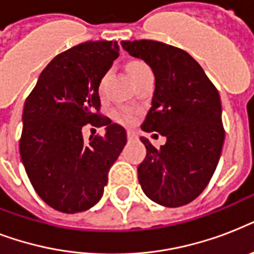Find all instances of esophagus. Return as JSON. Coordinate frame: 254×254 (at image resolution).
I'll return each mask as SVG.
<instances>
[{
  "instance_id": "34e87169",
  "label": "esophagus",
  "mask_w": 254,
  "mask_h": 254,
  "mask_svg": "<svg viewBox=\"0 0 254 254\" xmlns=\"http://www.w3.org/2000/svg\"><path fill=\"white\" fill-rule=\"evenodd\" d=\"M127 135L129 141H133V139L137 138V133H135L134 130H131V129H129V130L127 131Z\"/></svg>"
}]
</instances>
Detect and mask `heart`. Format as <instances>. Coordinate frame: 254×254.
Here are the masks:
<instances>
[{
	"label": "heart",
	"mask_w": 254,
	"mask_h": 254,
	"mask_svg": "<svg viewBox=\"0 0 254 254\" xmlns=\"http://www.w3.org/2000/svg\"><path fill=\"white\" fill-rule=\"evenodd\" d=\"M145 68H149L145 63L142 62H133L130 64V73L138 72L141 69H145ZM105 80H107V73L101 76L99 81V89L100 92H103L104 89V84H105ZM115 116L116 119H119L120 121H125V123H133L135 120V116H137V111L133 109V108H129V107H120L116 109L115 112Z\"/></svg>",
	"instance_id": "b5f03b06"
}]
</instances>
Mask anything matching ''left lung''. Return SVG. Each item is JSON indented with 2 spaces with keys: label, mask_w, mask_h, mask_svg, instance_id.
Listing matches in <instances>:
<instances>
[{
  "label": "left lung",
  "mask_w": 254,
  "mask_h": 254,
  "mask_svg": "<svg viewBox=\"0 0 254 254\" xmlns=\"http://www.w3.org/2000/svg\"><path fill=\"white\" fill-rule=\"evenodd\" d=\"M121 46L146 62L155 76L151 108L141 127L167 139L157 149L141 137L146 158L138 166L139 185L158 204H189L207 187L220 158L225 130L219 92L182 49L147 39Z\"/></svg>",
  "instance_id": "8db88e82"
}]
</instances>
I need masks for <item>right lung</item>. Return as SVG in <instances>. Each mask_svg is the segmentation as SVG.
Here are the masks:
<instances>
[{"instance_id": "1", "label": "right lung", "mask_w": 254, "mask_h": 254, "mask_svg": "<svg viewBox=\"0 0 254 254\" xmlns=\"http://www.w3.org/2000/svg\"><path fill=\"white\" fill-rule=\"evenodd\" d=\"M113 41L84 42L63 51L39 75L23 107L19 153L34 190L57 211L76 213L101 199L108 171L127 131L100 113L99 81L119 58ZM105 126L85 141L82 127Z\"/></svg>"}]
</instances>
